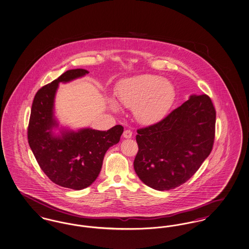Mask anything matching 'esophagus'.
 <instances>
[{"instance_id": "obj_1", "label": "esophagus", "mask_w": 249, "mask_h": 249, "mask_svg": "<svg viewBox=\"0 0 249 249\" xmlns=\"http://www.w3.org/2000/svg\"><path fill=\"white\" fill-rule=\"evenodd\" d=\"M131 136H132V132L129 129H125L124 130V132H123V137L124 138L129 139V138H131Z\"/></svg>"}]
</instances>
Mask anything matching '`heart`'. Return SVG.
Listing matches in <instances>:
<instances>
[{"label": "heart", "instance_id": "heart-1", "mask_svg": "<svg viewBox=\"0 0 249 249\" xmlns=\"http://www.w3.org/2000/svg\"><path fill=\"white\" fill-rule=\"evenodd\" d=\"M120 104L131 107L140 123L150 125L163 120L175 98V89L169 80L159 76L142 74L121 80L115 90ZM114 110H119L115 100H109Z\"/></svg>", "mask_w": 249, "mask_h": 249}]
</instances>
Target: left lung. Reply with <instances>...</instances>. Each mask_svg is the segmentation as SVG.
Masks as SVG:
<instances>
[{
    "label": "left lung",
    "mask_w": 249,
    "mask_h": 249,
    "mask_svg": "<svg viewBox=\"0 0 249 249\" xmlns=\"http://www.w3.org/2000/svg\"><path fill=\"white\" fill-rule=\"evenodd\" d=\"M215 123L211 99L194 94L160 122L137 129L133 166L140 179L159 191L187 181L212 150Z\"/></svg>",
    "instance_id": "left-lung-1"
}]
</instances>
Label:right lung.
Listing matches in <instances>:
<instances>
[{
  "instance_id": "obj_1",
  "label": "right lung",
  "mask_w": 249,
  "mask_h": 249,
  "mask_svg": "<svg viewBox=\"0 0 249 249\" xmlns=\"http://www.w3.org/2000/svg\"><path fill=\"white\" fill-rule=\"evenodd\" d=\"M82 69L66 71L58 79L40 88L32 103L28 140L40 169L55 184L73 190L89 186L99 175L104 157L120 142L121 125L108 130L61 129L53 115L54 97L60 82L66 83L88 74Z\"/></svg>"
}]
</instances>
